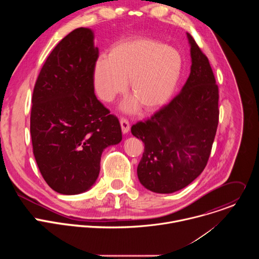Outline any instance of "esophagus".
<instances>
[{
  "instance_id": "obj_1",
  "label": "esophagus",
  "mask_w": 259,
  "mask_h": 259,
  "mask_svg": "<svg viewBox=\"0 0 259 259\" xmlns=\"http://www.w3.org/2000/svg\"><path fill=\"white\" fill-rule=\"evenodd\" d=\"M120 123H121V127H122V131L124 134L128 133L129 130H130V124H129V121L127 119H124V118H121L120 120Z\"/></svg>"
}]
</instances>
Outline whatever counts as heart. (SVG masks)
Here are the masks:
<instances>
[{"mask_svg":"<svg viewBox=\"0 0 259 259\" xmlns=\"http://www.w3.org/2000/svg\"><path fill=\"white\" fill-rule=\"evenodd\" d=\"M183 59L180 52L166 44L136 38L121 41L95 62L93 79L98 96L105 101L122 93L129 81L134 96L122 107L133 110L137 102L145 112L164 105L173 95L181 77Z\"/></svg>","mask_w":259,"mask_h":259,"instance_id":"b5f03b06","label":"heart"}]
</instances>
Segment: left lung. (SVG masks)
I'll return each instance as SVG.
<instances>
[{"label":"left lung","instance_id":"obj_1","mask_svg":"<svg viewBox=\"0 0 259 259\" xmlns=\"http://www.w3.org/2000/svg\"><path fill=\"white\" fill-rule=\"evenodd\" d=\"M191 72L179 94L131 127L144 143L137 167L142 186L158 194L186 188L205 169L218 125V86L207 56L187 32Z\"/></svg>","mask_w":259,"mask_h":259}]
</instances>
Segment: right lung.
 <instances>
[{"label": "right lung", "mask_w": 259, "mask_h": 259, "mask_svg": "<svg viewBox=\"0 0 259 259\" xmlns=\"http://www.w3.org/2000/svg\"><path fill=\"white\" fill-rule=\"evenodd\" d=\"M98 55L93 30L73 29L50 53L34 85L33 156L48 186L62 195L90 190L99 174L102 152L122 140L118 118L94 93Z\"/></svg>", "instance_id": "obj_1"}]
</instances>
